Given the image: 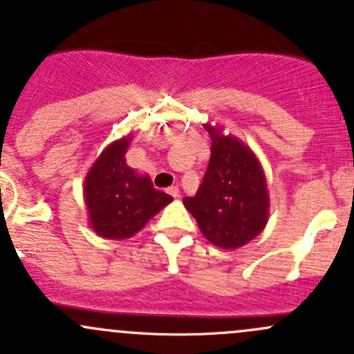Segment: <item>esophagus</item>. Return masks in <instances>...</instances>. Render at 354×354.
I'll return each mask as SVG.
<instances>
[{"label":"esophagus","instance_id":"1","mask_svg":"<svg viewBox=\"0 0 354 354\" xmlns=\"http://www.w3.org/2000/svg\"><path fill=\"white\" fill-rule=\"evenodd\" d=\"M166 192L169 193V195L173 196V198H178V196H180V188H178V187H169V188L166 189Z\"/></svg>","mask_w":354,"mask_h":354}]
</instances>
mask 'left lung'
Here are the masks:
<instances>
[{
	"label": "left lung",
	"instance_id": "obj_1",
	"mask_svg": "<svg viewBox=\"0 0 354 354\" xmlns=\"http://www.w3.org/2000/svg\"><path fill=\"white\" fill-rule=\"evenodd\" d=\"M212 139L207 173L195 196L183 198L200 230L222 249H237L254 239L270 217L265 171L254 152L221 125L205 124Z\"/></svg>",
	"mask_w": 354,
	"mask_h": 354
}]
</instances>
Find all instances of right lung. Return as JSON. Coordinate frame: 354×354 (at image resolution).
Here are the masks:
<instances>
[{"label":"right lung","instance_id":"add662e5","mask_svg":"<svg viewBox=\"0 0 354 354\" xmlns=\"http://www.w3.org/2000/svg\"><path fill=\"white\" fill-rule=\"evenodd\" d=\"M132 136L111 142L84 178V202L89 225L105 239L136 236L173 196L152 187L147 174H137L125 162Z\"/></svg>","mask_w":354,"mask_h":354}]
</instances>
